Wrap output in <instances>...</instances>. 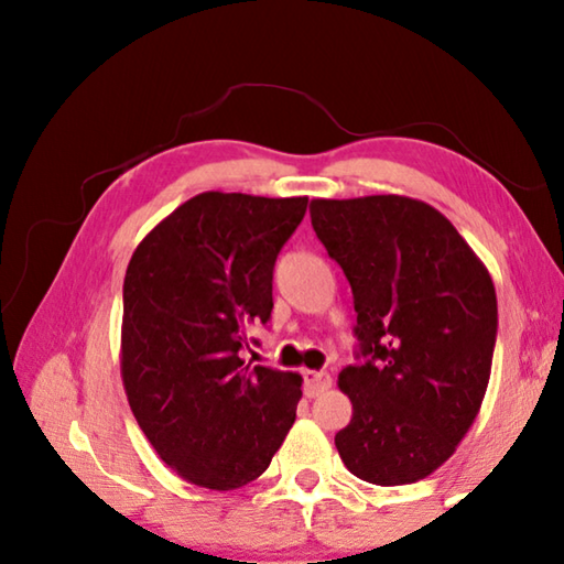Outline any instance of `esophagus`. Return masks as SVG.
I'll use <instances>...</instances> for the list:
<instances>
[{
	"mask_svg": "<svg viewBox=\"0 0 564 564\" xmlns=\"http://www.w3.org/2000/svg\"><path fill=\"white\" fill-rule=\"evenodd\" d=\"M303 388L308 398H318L330 388V376L321 370H303Z\"/></svg>",
	"mask_w": 564,
	"mask_h": 564,
	"instance_id": "obj_1",
	"label": "esophagus"
}]
</instances>
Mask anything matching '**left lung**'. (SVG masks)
<instances>
[{
    "mask_svg": "<svg viewBox=\"0 0 564 564\" xmlns=\"http://www.w3.org/2000/svg\"><path fill=\"white\" fill-rule=\"evenodd\" d=\"M311 224L358 313L362 360L338 376L352 403L336 433L340 460L383 488L423 480L455 453L488 390L490 273L437 208L408 196L313 198Z\"/></svg>",
    "mask_w": 564,
    "mask_h": 564,
    "instance_id": "left-lung-1",
    "label": "left lung"
}]
</instances>
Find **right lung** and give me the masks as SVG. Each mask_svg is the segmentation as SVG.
I'll list each match as a JSON object with an SVG mask.
<instances>
[{
	"instance_id": "obj_1",
	"label": "right lung",
	"mask_w": 564,
	"mask_h": 564,
	"mask_svg": "<svg viewBox=\"0 0 564 564\" xmlns=\"http://www.w3.org/2000/svg\"><path fill=\"white\" fill-rule=\"evenodd\" d=\"M308 198L206 191L133 251L123 279L121 378L161 460L208 490L271 465L301 400V376L246 366V330L269 323L273 265Z\"/></svg>"
}]
</instances>
